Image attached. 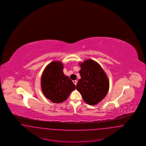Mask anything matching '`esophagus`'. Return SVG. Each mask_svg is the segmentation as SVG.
<instances>
[{"instance_id": "esophagus-1", "label": "esophagus", "mask_w": 146, "mask_h": 146, "mask_svg": "<svg viewBox=\"0 0 146 146\" xmlns=\"http://www.w3.org/2000/svg\"><path fill=\"white\" fill-rule=\"evenodd\" d=\"M73 83L75 85H76V84H77V81L76 80H73Z\"/></svg>"}]
</instances>
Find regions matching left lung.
Returning a JSON list of instances; mask_svg holds the SVG:
<instances>
[{
  "instance_id": "8db88e82",
  "label": "left lung",
  "mask_w": 146,
  "mask_h": 146,
  "mask_svg": "<svg viewBox=\"0 0 146 146\" xmlns=\"http://www.w3.org/2000/svg\"><path fill=\"white\" fill-rule=\"evenodd\" d=\"M81 78L76 84V90L82 95L84 101L90 105H96L107 95L110 82L101 66L91 59L79 63Z\"/></svg>"
}]
</instances>
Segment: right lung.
<instances>
[{
	"label": "right lung",
	"instance_id": "right-lung-1",
	"mask_svg": "<svg viewBox=\"0 0 146 146\" xmlns=\"http://www.w3.org/2000/svg\"><path fill=\"white\" fill-rule=\"evenodd\" d=\"M63 64L54 61L46 66L41 77V89L44 96L54 103L66 101L76 86L70 78L63 73Z\"/></svg>",
	"mask_w": 146,
	"mask_h": 146
}]
</instances>
